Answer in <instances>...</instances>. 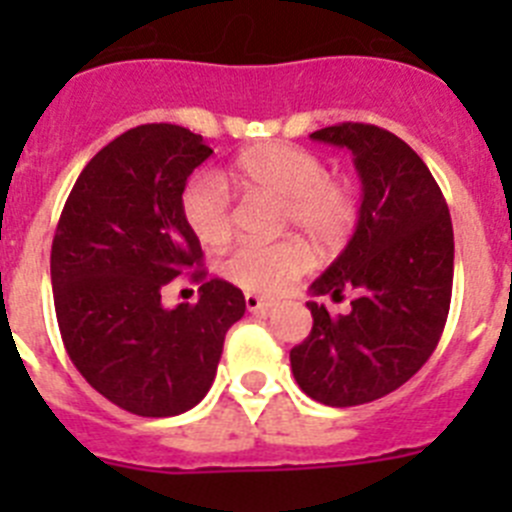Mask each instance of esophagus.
Returning <instances> with one entry per match:
<instances>
[{
    "label": "esophagus",
    "mask_w": 512,
    "mask_h": 512,
    "mask_svg": "<svg viewBox=\"0 0 512 512\" xmlns=\"http://www.w3.org/2000/svg\"><path fill=\"white\" fill-rule=\"evenodd\" d=\"M246 307L251 312H266V310H271V307H277V302L264 300V297H259V295H246Z\"/></svg>",
    "instance_id": "obj_1"
}]
</instances>
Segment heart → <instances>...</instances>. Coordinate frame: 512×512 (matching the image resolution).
Returning a JSON list of instances; mask_svg holds the SVG:
<instances>
[{"instance_id": "1", "label": "heart", "mask_w": 512, "mask_h": 512, "mask_svg": "<svg viewBox=\"0 0 512 512\" xmlns=\"http://www.w3.org/2000/svg\"><path fill=\"white\" fill-rule=\"evenodd\" d=\"M228 182L243 192H266L282 202V223L295 225L320 248H338L354 233L359 202L354 187L330 176L315 153L292 143H264L235 158ZM182 215L205 246H223L233 233L228 189L210 174L194 176L182 192ZM310 266V248L297 238L246 243L223 261V274L246 292L279 295Z\"/></svg>"}]
</instances>
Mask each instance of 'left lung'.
<instances>
[{"label":"left lung","mask_w":512,"mask_h":512,"mask_svg":"<svg viewBox=\"0 0 512 512\" xmlns=\"http://www.w3.org/2000/svg\"><path fill=\"white\" fill-rule=\"evenodd\" d=\"M312 140L348 148L359 171V223L348 246L312 282V295L343 300L348 315L307 302L310 336L289 351L305 395L351 408L390 395L436 351L454 284L449 205L423 158L390 130L338 122Z\"/></svg>","instance_id":"obj_1"}]
</instances>
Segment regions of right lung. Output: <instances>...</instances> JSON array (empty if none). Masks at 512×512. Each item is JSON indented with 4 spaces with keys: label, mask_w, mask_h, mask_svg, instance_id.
Segmentation results:
<instances>
[{
    "label": "right lung",
    "mask_w": 512,
    "mask_h": 512,
    "mask_svg": "<svg viewBox=\"0 0 512 512\" xmlns=\"http://www.w3.org/2000/svg\"><path fill=\"white\" fill-rule=\"evenodd\" d=\"M210 156L202 135L169 122L122 133L84 166L53 238L66 354L99 395L143 418L187 413L207 395L225 333L246 312L241 289L205 279L182 215L189 174ZM187 270L201 300L169 311L160 292Z\"/></svg>",
    "instance_id": "obj_1"
}]
</instances>
